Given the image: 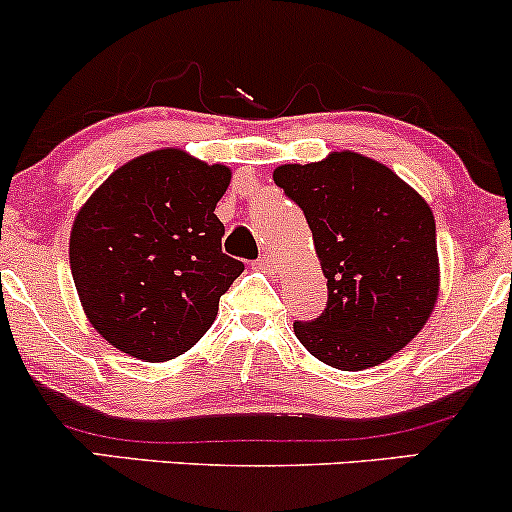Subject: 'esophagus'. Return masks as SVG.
I'll list each match as a JSON object with an SVG mask.
<instances>
[{"instance_id": "obj_1", "label": "esophagus", "mask_w": 512, "mask_h": 512, "mask_svg": "<svg viewBox=\"0 0 512 512\" xmlns=\"http://www.w3.org/2000/svg\"><path fill=\"white\" fill-rule=\"evenodd\" d=\"M257 267L264 269V272H274V269L279 267V262L274 260V255H262L260 260H257Z\"/></svg>"}]
</instances>
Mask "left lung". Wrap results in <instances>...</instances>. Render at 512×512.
<instances>
[{"instance_id":"8db88e82","label":"left lung","mask_w":512,"mask_h":512,"mask_svg":"<svg viewBox=\"0 0 512 512\" xmlns=\"http://www.w3.org/2000/svg\"><path fill=\"white\" fill-rule=\"evenodd\" d=\"M303 209L327 279V308L293 322L298 342L339 370L385 363L416 337L440 291L436 219L428 202L385 163L332 151L274 170Z\"/></svg>"}]
</instances>
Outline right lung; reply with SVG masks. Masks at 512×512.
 Returning a JSON list of instances; mask_svg holds the SVG:
<instances>
[{
    "mask_svg": "<svg viewBox=\"0 0 512 512\" xmlns=\"http://www.w3.org/2000/svg\"><path fill=\"white\" fill-rule=\"evenodd\" d=\"M231 168L182 149L132 158L86 199L69 233V264L88 322L139 361L163 363L214 325L243 272L223 255L216 202Z\"/></svg>",
    "mask_w": 512,
    "mask_h": 512,
    "instance_id": "add662e5",
    "label": "right lung"
}]
</instances>
